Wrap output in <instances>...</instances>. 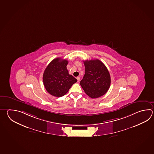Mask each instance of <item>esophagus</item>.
<instances>
[{
    "label": "esophagus",
    "instance_id": "esophagus-1",
    "mask_svg": "<svg viewBox=\"0 0 154 154\" xmlns=\"http://www.w3.org/2000/svg\"><path fill=\"white\" fill-rule=\"evenodd\" d=\"M77 82H79V81H80V77H77Z\"/></svg>",
    "mask_w": 154,
    "mask_h": 154
}]
</instances>
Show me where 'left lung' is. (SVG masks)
Returning a JSON list of instances; mask_svg holds the SVG:
<instances>
[{"instance_id": "8db88e82", "label": "left lung", "mask_w": 154, "mask_h": 154, "mask_svg": "<svg viewBox=\"0 0 154 154\" xmlns=\"http://www.w3.org/2000/svg\"><path fill=\"white\" fill-rule=\"evenodd\" d=\"M85 74L80 85L92 99L104 95L110 88L111 78L106 67L100 60H85Z\"/></svg>"}]
</instances>
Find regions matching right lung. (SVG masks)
<instances>
[{"mask_svg": "<svg viewBox=\"0 0 154 154\" xmlns=\"http://www.w3.org/2000/svg\"><path fill=\"white\" fill-rule=\"evenodd\" d=\"M68 63L67 60L57 57L52 60L44 71L43 84L47 91L53 96L63 97L77 82L67 69Z\"/></svg>", "mask_w": 154, "mask_h": 154, "instance_id": "add662e5", "label": "right lung"}]
</instances>
